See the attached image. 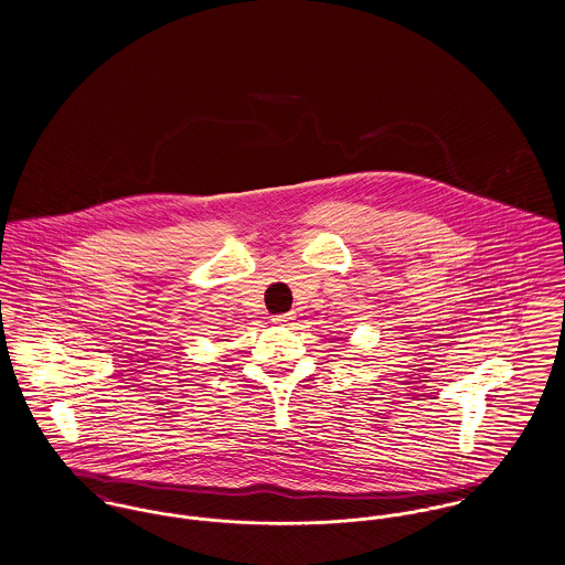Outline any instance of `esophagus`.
I'll return each instance as SVG.
<instances>
[{"label": "esophagus", "instance_id": "34e87169", "mask_svg": "<svg viewBox=\"0 0 565 565\" xmlns=\"http://www.w3.org/2000/svg\"><path fill=\"white\" fill-rule=\"evenodd\" d=\"M294 319V312H285V315H274L271 317V321L276 323V326H285V323H289Z\"/></svg>", "mask_w": 565, "mask_h": 565}]
</instances>
